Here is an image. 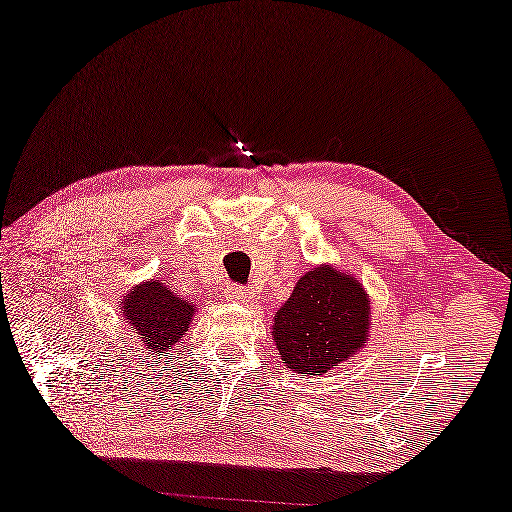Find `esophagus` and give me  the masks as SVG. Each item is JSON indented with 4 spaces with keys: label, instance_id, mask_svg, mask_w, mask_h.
Instances as JSON below:
<instances>
[{
    "label": "esophagus",
    "instance_id": "esophagus-1",
    "mask_svg": "<svg viewBox=\"0 0 512 512\" xmlns=\"http://www.w3.org/2000/svg\"><path fill=\"white\" fill-rule=\"evenodd\" d=\"M226 300L238 302V304H247L251 300V295L242 286H231L229 290H226Z\"/></svg>",
    "mask_w": 512,
    "mask_h": 512
}]
</instances>
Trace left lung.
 Returning a JSON list of instances; mask_svg holds the SVG:
<instances>
[{
	"mask_svg": "<svg viewBox=\"0 0 512 512\" xmlns=\"http://www.w3.org/2000/svg\"><path fill=\"white\" fill-rule=\"evenodd\" d=\"M371 300L361 283L332 265L313 267L274 313L272 341L281 364L322 375L364 348Z\"/></svg>",
	"mask_w": 512,
	"mask_h": 512,
	"instance_id": "1",
	"label": "left lung"
}]
</instances>
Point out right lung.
Here are the masks:
<instances>
[{
    "label": "right lung",
    "instance_id": "obj_1",
    "mask_svg": "<svg viewBox=\"0 0 512 512\" xmlns=\"http://www.w3.org/2000/svg\"><path fill=\"white\" fill-rule=\"evenodd\" d=\"M196 313V304L176 295L162 279L137 283L121 302V316L153 355L167 357L183 341Z\"/></svg>",
    "mask_w": 512,
    "mask_h": 512
}]
</instances>
